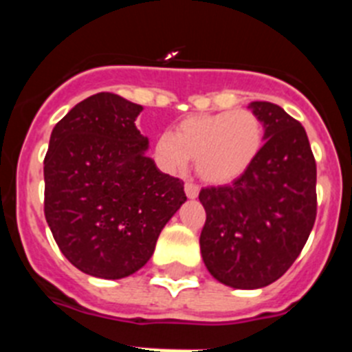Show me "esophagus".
Returning <instances> with one entry per match:
<instances>
[{"label":"esophagus","mask_w":352,"mask_h":352,"mask_svg":"<svg viewBox=\"0 0 352 352\" xmlns=\"http://www.w3.org/2000/svg\"><path fill=\"white\" fill-rule=\"evenodd\" d=\"M185 194H186V197L195 199L199 195V186L192 182H186L185 183Z\"/></svg>","instance_id":"34e87169"}]
</instances>
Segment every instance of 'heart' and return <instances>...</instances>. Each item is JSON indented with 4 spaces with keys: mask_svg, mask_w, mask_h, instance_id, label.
Returning <instances> with one entry per match:
<instances>
[{
    "mask_svg": "<svg viewBox=\"0 0 352 352\" xmlns=\"http://www.w3.org/2000/svg\"><path fill=\"white\" fill-rule=\"evenodd\" d=\"M264 141V121L250 109L194 114L179 121L173 133L158 135L155 158L169 173H182L194 158L199 178L226 185L250 169Z\"/></svg>",
    "mask_w": 352,
    "mask_h": 352,
    "instance_id": "obj_1",
    "label": "heart"
}]
</instances>
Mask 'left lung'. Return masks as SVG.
Wrapping results in <instances>:
<instances>
[{"mask_svg": "<svg viewBox=\"0 0 352 352\" xmlns=\"http://www.w3.org/2000/svg\"><path fill=\"white\" fill-rule=\"evenodd\" d=\"M266 142L231 185L206 186L201 254L208 272L234 289L278 280L303 250L317 214L316 158L298 120L272 102H254Z\"/></svg>", "mask_w": 352, "mask_h": 352, "instance_id": "left-lung-1", "label": "left lung"}]
</instances>
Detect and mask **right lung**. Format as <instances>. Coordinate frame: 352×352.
<instances>
[{"label": "right lung", "mask_w": 352, "mask_h": 352, "mask_svg": "<svg viewBox=\"0 0 352 352\" xmlns=\"http://www.w3.org/2000/svg\"><path fill=\"white\" fill-rule=\"evenodd\" d=\"M142 107L96 93L56 123L43 158V213L77 270L123 278L153 256L160 231L186 201L183 182L148 158L135 126Z\"/></svg>", "instance_id": "add662e5"}]
</instances>
